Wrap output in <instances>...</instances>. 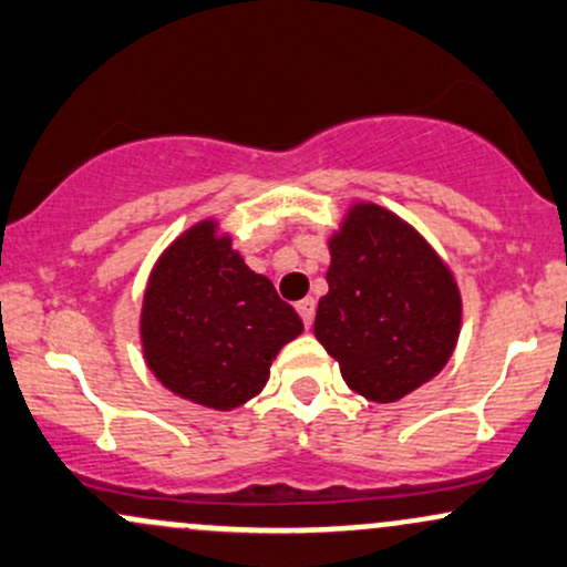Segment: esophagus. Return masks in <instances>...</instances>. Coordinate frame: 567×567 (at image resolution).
<instances>
[{
  "mask_svg": "<svg viewBox=\"0 0 567 567\" xmlns=\"http://www.w3.org/2000/svg\"><path fill=\"white\" fill-rule=\"evenodd\" d=\"M297 313H300L306 330H310V324H313V316H316V302L310 300V297H306V300L297 302Z\"/></svg>",
  "mask_w": 567,
  "mask_h": 567,
  "instance_id": "obj_1",
  "label": "esophagus"
}]
</instances>
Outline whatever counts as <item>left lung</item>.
I'll return each mask as SVG.
<instances>
[{"label": "left lung", "instance_id": "8db88e82", "mask_svg": "<svg viewBox=\"0 0 567 567\" xmlns=\"http://www.w3.org/2000/svg\"><path fill=\"white\" fill-rule=\"evenodd\" d=\"M330 291L313 332L343 381L373 403H394L441 373L460 334L454 276L403 218L359 203L330 240Z\"/></svg>", "mask_w": 567, "mask_h": 567}]
</instances>
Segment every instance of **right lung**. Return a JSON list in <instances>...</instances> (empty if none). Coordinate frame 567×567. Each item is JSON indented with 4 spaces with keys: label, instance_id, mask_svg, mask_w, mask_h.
<instances>
[{
    "label": "right lung",
    "instance_id": "obj_1",
    "mask_svg": "<svg viewBox=\"0 0 567 567\" xmlns=\"http://www.w3.org/2000/svg\"><path fill=\"white\" fill-rule=\"evenodd\" d=\"M300 332L297 310L246 267L213 221L192 227L162 254L140 319L145 362L156 379L216 411L259 394L270 362Z\"/></svg>",
    "mask_w": 567,
    "mask_h": 567
}]
</instances>
